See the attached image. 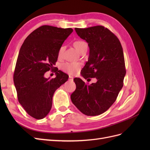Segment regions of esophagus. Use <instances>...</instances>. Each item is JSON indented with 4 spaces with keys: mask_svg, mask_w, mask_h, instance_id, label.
Returning <instances> with one entry per match:
<instances>
[{
    "mask_svg": "<svg viewBox=\"0 0 150 150\" xmlns=\"http://www.w3.org/2000/svg\"><path fill=\"white\" fill-rule=\"evenodd\" d=\"M69 79L71 80V81H72V80L74 79V77H72V76H69Z\"/></svg>",
    "mask_w": 150,
    "mask_h": 150,
    "instance_id": "1",
    "label": "esophagus"
}]
</instances>
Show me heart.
Masks as SVG:
<instances>
[{
  "mask_svg": "<svg viewBox=\"0 0 150 150\" xmlns=\"http://www.w3.org/2000/svg\"><path fill=\"white\" fill-rule=\"evenodd\" d=\"M74 47L78 51L80 54H82L84 52H86L88 50V44L85 40H76L72 43ZM65 51V47L64 46H61L58 51V57L61 58L63 56V54ZM81 64L79 63H70V62H66L65 64H63L61 67L62 70L66 72V73L69 74L74 75L76 74L77 72L79 71L81 68Z\"/></svg>",
  "mask_w": 150,
  "mask_h": 150,
  "instance_id": "b5f03b06",
  "label": "heart"
}]
</instances>
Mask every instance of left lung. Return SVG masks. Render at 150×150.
Returning a JSON list of instances; mask_svg holds the SVG:
<instances>
[{"instance_id": "1", "label": "left lung", "mask_w": 150, "mask_h": 150, "mask_svg": "<svg viewBox=\"0 0 150 150\" xmlns=\"http://www.w3.org/2000/svg\"><path fill=\"white\" fill-rule=\"evenodd\" d=\"M75 30L89 47L88 61L81 74L85 79L96 78L97 82L88 85L74 78L76 88L71 101L85 115H99L115 102L123 86L126 69L122 48L118 38L104 26Z\"/></svg>"}]
</instances>
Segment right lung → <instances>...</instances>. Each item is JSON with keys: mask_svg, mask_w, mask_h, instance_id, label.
<instances>
[{"mask_svg": "<svg viewBox=\"0 0 150 150\" xmlns=\"http://www.w3.org/2000/svg\"><path fill=\"white\" fill-rule=\"evenodd\" d=\"M72 31L71 28L40 26L27 37L20 49L13 83L18 101L35 119H42L48 115L54 92L69 78L58 69L54 71L57 75L54 79H46L44 74L56 69L54 65L57 60L59 49Z\"/></svg>", "mask_w": 150, "mask_h": 150, "instance_id": "obj_1", "label": "right lung"}]
</instances>
